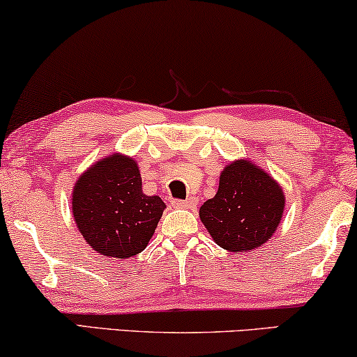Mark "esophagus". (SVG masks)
Masks as SVG:
<instances>
[{"label":"esophagus","mask_w":357,"mask_h":357,"mask_svg":"<svg viewBox=\"0 0 357 357\" xmlns=\"http://www.w3.org/2000/svg\"><path fill=\"white\" fill-rule=\"evenodd\" d=\"M172 206L180 208V209H192V208L197 206V199L188 198V199H185V202H182V199H174Z\"/></svg>","instance_id":"esophagus-1"}]
</instances>
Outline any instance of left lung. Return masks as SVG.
<instances>
[{
	"label": "left lung",
	"mask_w": 357,
	"mask_h": 357,
	"mask_svg": "<svg viewBox=\"0 0 357 357\" xmlns=\"http://www.w3.org/2000/svg\"><path fill=\"white\" fill-rule=\"evenodd\" d=\"M282 187L250 159L222 169L218 193L199 208V219L224 250H255L278 231L284 213Z\"/></svg>",
	"instance_id": "1"
}]
</instances>
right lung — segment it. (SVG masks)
<instances>
[{
  "mask_svg": "<svg viewBox=\"0 0 357 357\" xmlns=\"http://www.w3.org/2000/svg\"><path fill=\"white\" fill-rule=\"evenodd\" d=\"M77 231L92 250L109 258L138 255L154 236L165 203L143 193L138 162L112 153L77 177L71 198Z\"/></svg>",
  "mask_w": 357,
  "mask_h": 357,
  "instance_id": "right-lung-1",
  "label": "right lung"
}]
</instances>
